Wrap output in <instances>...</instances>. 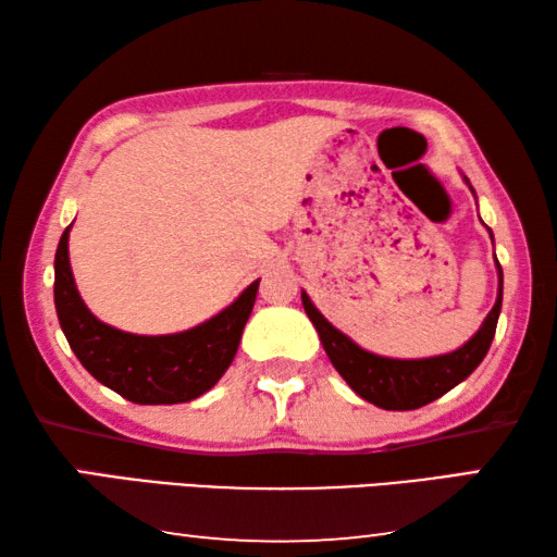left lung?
I'll return each instance as SVG.
<instances>
[{"label":"left lung","mask_w":557,"mask_h":557,"mask_svg":"<svg viewBox=\"0 0 557 557\" xmlns=\"http://www.w3.org/2000/svg\"><path fill=\"white\" fill-rule=\"evenodd\" d=\"M498 268V297L492 312L486 314L484 324L469 342L457 348V351L432 358H412V361H400V358L375 356L356 346L351 338L338 332L322 317V312L312 305L307 292H301V305H305L307 317L317 326L319 338L334 363V369L342 373V379L361 395L363 400L379 405L383 410H414L422 408L432 400H437L447 391L455 388L467 375L484 361L488 346L494 342L498 312H502L504 297V272Z\"/></svg>","instance_id":"1"}]
</instances>
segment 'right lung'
<instances>
[{
  "mask_svg": "<svg viewBox=\"0 0 557 557\" xmlns=\"http://www.w3.org/2000/svg\"><path fill=\"white\" fill-rule=\"evenodd\" d=\"M69 228L55 250L53 301L65 338L92 379L139 405H174L199 398L219 383L238 351L243 326L256 305L260 280L209 322L182 334L137 336L102 324L75 289Z\"/></svg>",
  "mask_w": 557,
  "mask_h": 557,
  "instance_id": "1",
  "label": "right lung"
}]
</instances>
